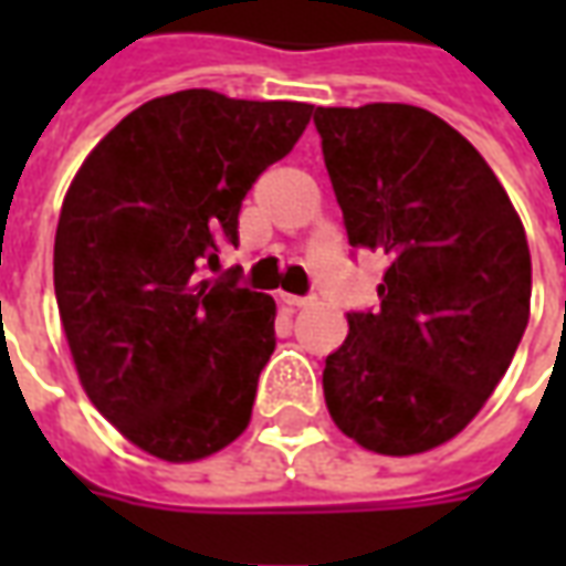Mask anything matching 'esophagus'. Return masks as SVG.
Instances as JSON below:
<instances>
[{"instance_id":"1","label":"esophagus","mask_w":566,"mask_h":566,"mask_svg":"<svg viewBox=\"0 0 566 566\" xmlns=\"http://www.w3.org/2000/svg\"><path fill=\"white\" fill-rule=\"evenodd\" d=\"M282 303L291 308H308L315 306V300L312 296H294V294H282Z\"/></svg>"}]
</instances>
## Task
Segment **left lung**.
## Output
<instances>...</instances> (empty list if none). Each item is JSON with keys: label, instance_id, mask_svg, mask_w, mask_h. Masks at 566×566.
I'll list each match as a JSON object with an SVG mask.
<instances>
[{"label": "left lung", "instance_id": "left-lung-1", "mask_svg": "<svg viewBox=\"0 0 566 566\" xmlns=\"http://www.w3.org/2000/svg\"><path fill=\"white\" fill-rule=\"evenodd\" d=\"M348 245L388 258L379 312H352L324 400L376 454L449 442L494 394L531 318L522 218L485 157L427 108H318Z\"/></svg>", "mask_w": 566, "mask_h": 566}]
</instances>
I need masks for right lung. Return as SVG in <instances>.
Masks as SVG:
<instances>
[{
    "label": "right lung",
    "mask_w": 566,
    "mask_h": 566,
    "mask_svg": "<svg viewBox=\"0 0 566 566\" xmlns=\"http://www.w3.org/2000/svg\"><path fill=\"white\" fill-rule=\"evenodd\" d=\"M308 103L178 91L129 112L60 209L54 291L91 403L169 463L227 449L251 421L275 352L272 296L199 279L218 242H239L258 175L291 154Z\"/></svg>",
    "instance_id": "add662e5"
}]
</instances>
